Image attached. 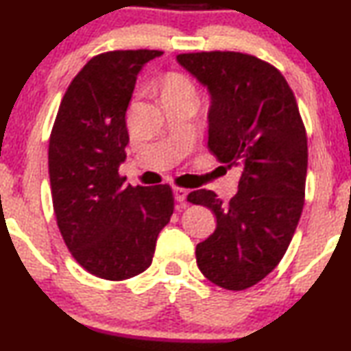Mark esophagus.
Instances as JSON below:
<instances>
[{
  "label": "esophagus",
  "mask_w": 351,
  "mask_h": 351,
  "mask_svg": "<svg viewBox=\"0 0 351 351\" xmlns=\"http://www.w3.org/2000/svg\"><path fill=\"white\" fill-rule=\"evenodd\" d=\"M172 190H174V198L177 203H185L186 193H189V191H186L185 189H182V186H174Z\"/></svg>",
  "instance_id": "34e87169"
}]
</instances>
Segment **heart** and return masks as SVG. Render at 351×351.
Listing matches in <instances>:
<instances>
[{"mask_svg": "<svg viewBox=\"0 0 351 351\" xmlns=\"http://www.w3.org/2000/svg\"><path fill=\"white\" fill-rule=\"evenodd\" d=\"M190 97L196 99V86L190 76L184 73H171L162 83V97Z\"/></svg>", "mask_w": 351, "mask_h": 351, "instance_id": "b5f03b06", "label": "heart"}]
</instances>
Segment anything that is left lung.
I'll use <instances>...</instances> for the list:
<instances>
[{
	"instance_id": "left-lung-1",
	"label": "left lung",
	"mask_w": 351,
	"mask_h": 351,
	"mask_svg": "<svg viewBox=\"0 0 351 351\" xmlns=\"http://www.w3.org/2000/svg\"><path fill=\"white\" fill-rule=\"evenodd\" d=\"M177 60L209 89V150L241 171L228 203L204 189L186 196L217 219L196 246V262L214 285L247 289L275 270L299 223L308 165L304 121L281 71L256 56L210 51Z\"/></svg>"
}]
</instances>
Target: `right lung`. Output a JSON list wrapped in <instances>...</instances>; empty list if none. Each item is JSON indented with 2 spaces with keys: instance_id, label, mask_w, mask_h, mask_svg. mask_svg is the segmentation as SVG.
Wrapping results in <instances>:
<instances>
[{
  "instance_id": "add662e5",
  "label": "right lung",
  "mask_w": 351,
  "mask_h": 351,
  "mask_svg": "<svg viewBox=\"0 0 351 351\" xmlns=\"http://www.w3.org/2000/svg\"><path fill=\"white\" fill-rule=\"evenodd\" d=\"M162 51H108L71 80L49 137L57 227L90 275L123 281L152 265L174 213L169 185L132 186L119 176L129 143L126 110L137 73Z\"/></svg>"
}]
</instances>
